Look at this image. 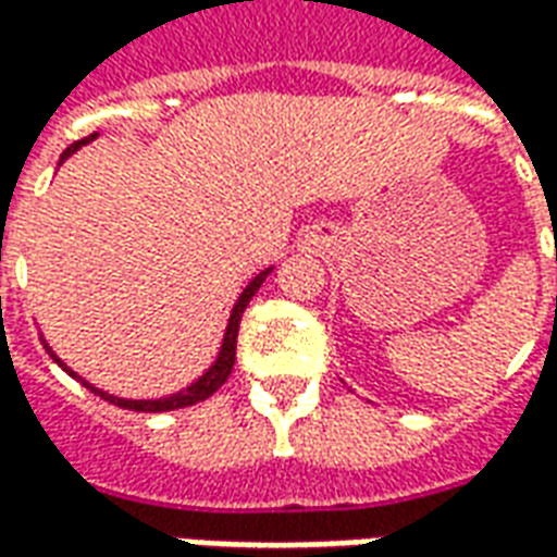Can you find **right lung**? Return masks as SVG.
Segmentation results:
<instances>
[{
	"mask_svg": "<svg viewBox=\"0 0 557 557\" xmlns=\"http://www.w3.org/2000/svg\"><path fill=\"white\" fill-rule=\"evenodd\" d=\"M98 137V134H91V137L79 139V143H74V146H67L65 151H62V160H67L74 151H79V148L86 146V143H91V139ZM59 160V163H62ZM271 274V268L268 271H262V274H256L250 283H247V289L238 295V301H235V307H232L230 313V322H226V334H223V346H220L218 351V361L208 367L206 373L196 379L194 385L182 387L178 394H170V397H160V399H125V397H113V394H107V391H101V387H95L91 382H86L83 375H77L71 367H67L59 355H55L53 349H50V343L47 339H41L44 349L53 355V361L65 370L67 375H74V379H79L83 385L89 387L91 394H98L101 399H107V403H113V406H119V409H127V411H175V409H184V406H196V403H202V399H208L214 391H218L226 379H230L232 367H235V343H238V325H242V315L244 310H247V304H250V298L256 295V289L262 286V280Z\"/></svg>",
	"mask_w": 557,
	"mask_h": 557,
	"instance_id": "add662e5",
	"label": "right lung"
}]
</instances>
